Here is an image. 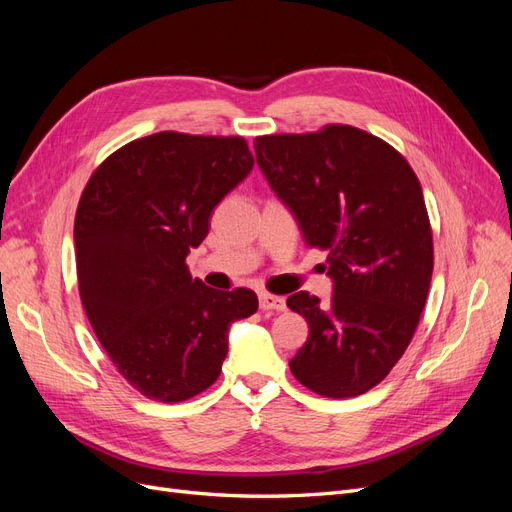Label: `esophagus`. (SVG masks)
<instances>
[{
	"mask_svg": "<svg viewBox=\"0 0 512 512\" xmlns=\"http://www.w3.org/2000/svg\"><path fill=\"white\" fill-rule=\"evenodd\" d=\"M258 303L262 312H284L286 309V299L275 297V294H269V292H262L258 297Z\"/></svg>",
	"mask_w": 512,
	"mask_h": 512,
	"instance_id": "obj_1",
	"label": "esophagus"
}]
</instances>
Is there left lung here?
I'll return each instance as SVG.
<instances>
[{"label": "left lung", "instance_id": "obj_1", "mask_svg": "<svg viewBox=\"0 0 512 512\" xmlns=\"http://www.w3.org/2000/svg\"><path fill=\"white\" fill-rule=\"evenodd\" d=\"M254 149L305 243L327 252L335 284L329 305L305 290L288 297L309 324L290 371L322 397L363 395L406 352L427 301L433 237L421 183L389 143L339 123L258 136Z\"/></svg>", "mask_w": 512, "mask_h": 512}]
</instances>
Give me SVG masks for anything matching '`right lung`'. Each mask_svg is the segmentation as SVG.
Wrapping results in <instances>:
<instances>
[{
  "label": "right lung",
  "mask_w": 512,
  "mask_h": 512,
  "mask_svg": "<svg viewBox=\"0 0 512 512\" xmlns=\"http://www.w3.org/2000/svg\"><path fill=\"white\" fill-rule=\"evenodd\" d=\"M252 166L241 136L158 132L111 153L85 185L74 218L81 301L108 359L147 399L209 389L230 324L258 309L252 290H213L185 265Z\"/></svg>",
  "instance_id": "1"
}]
</instances>
